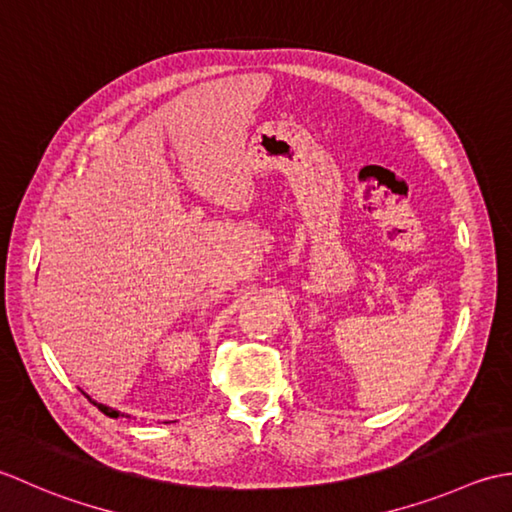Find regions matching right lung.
Instances as JSON below:
<instances>
[{"mask_svg": "<svg viewBox=\"0 0 512 512\" xmlns=\"http://www.w3.org/2000/svg\"><path fill=\"white\" fill-rule=\"evenodd\" d=\"M86 398H88L92 404H95L101 413H106L108 417H119V415H121V411H117V409H110V406H106V404H99V402H95V400L90 398V395H86Z\"/></svg>", "mask_w": 512, "mask_h": 512, "instance_id": "add662e5", "label": "right lung"}]
</instances>
